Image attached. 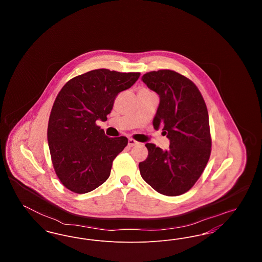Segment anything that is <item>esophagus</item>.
<instances>
[{"label":"esophagus","mask_w":262,"mask_h":262,"mask_svg":"<svg viewBox=\"0 0 262 262\" xmlns=\"http://www.w3.org/2000/svg\"><path fill=\"white\" fill-rule=\"evenodd\" d=\"M137 144H138V142H137V140H135V139H133V138H128V146L133 147V146L137 145Z\"/></svg>","instance_id":"1"}]
</instances>
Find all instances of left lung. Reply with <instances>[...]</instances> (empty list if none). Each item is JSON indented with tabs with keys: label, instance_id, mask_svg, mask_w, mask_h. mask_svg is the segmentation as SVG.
Instances as JSON below:
<instances>
[{
	"label": "left lung",
	"instance_id": "8db88e82",
	"mask_svg": "<svg viewBox=\"0 0 262 262\" xmlns=\"http://www.w3.org/2000/svg\"><path fill=\"white\" fill-rule=\"evenodd\" d=\"M142 81L155 91L160 103L153 126L170 139L162 150L146 143L148 156L139 163L142 179L159 193L181 195L200 179L211 153V136L206 104L196 85L171 70L146 73Z\"/></svg>",
	"mask_w": 262,
	"mask_h": 262
}]
</instances>
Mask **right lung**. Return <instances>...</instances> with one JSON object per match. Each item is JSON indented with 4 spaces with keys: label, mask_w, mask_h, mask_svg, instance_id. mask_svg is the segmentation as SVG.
Segmentation results:
<instances>
[{
    "label": "right lung",
    "mask_w": 262,
    "mask_h": 262,
    "mask_svg": "<svg viewBox=\"0 0 262 262\" xmlns=\"http://www.w3.org/2000/svg\"><path fill=\"white\" fill-rule=\"evenodd\" d=\"M140 73L93 70L69 80L52 107L47 137L54 170L62 185L86 193L109 178L125 137H108L96 121H107L117 95L133 86Z\"/></svg>",
    "instance_id": "obj_1"
}]
</instances>
